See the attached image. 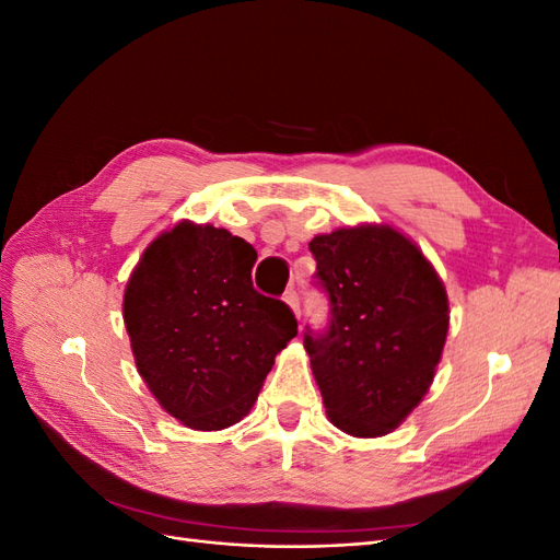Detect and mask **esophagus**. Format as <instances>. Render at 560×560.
<instances>
[{
  "mask_svg": "<svg viewBox=\"0 0 560 560\" xmlns=\"http://www.w3.org/2000/svg\"><path fill=\"white\" fill-rule=\"evenodd\" d=\"M282 299H284L287 306H290V308L294 311V315H296V317H301V303H299V294H296V290H287Z\"/></svg>",
  "mask_w": 560,
  "mask_h": 560,
  "instance_id": "1",
  "label": "esophagus"
}]
</instances>
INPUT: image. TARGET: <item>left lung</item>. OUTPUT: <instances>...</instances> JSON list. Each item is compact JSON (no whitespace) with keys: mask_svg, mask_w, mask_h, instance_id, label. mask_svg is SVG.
Masks as SVG:
<instances>
[{"mask_svg":"<svg viewBox=\"0 0 560 560\" xmlns=\"http://www.w3.org/2000/svg\"><path fill=\"white\" fill-rule=\"evenodd\" d=\"M315 282L329 299L322 331L306 327L327 416L352 436L395 430L425 397L448 331V296L432 264L389 226L315 235Z\"/></svg>","mask_w":560,"mask_h":560,"instance_id":"left-lung-1","label":"left lung"}]
</instances>
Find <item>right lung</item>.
<instances>
[{
    "label": "right lung",
    "mask_w": 560,
    "mask_h": 560,
    "mask_svg": "<svg viewBox=\"0 0 560 560\" xmlns=\"http://www.w3.org/2000/svg\"><path fill=\"white\" fill-rule=\"evenodd\" d=\"M257 249L226 229L182 222L151 243L124 294L140 376L194 430H224L257 399L296 317L252 284Z\"/></svg>",
    "instance_id": "right-lung-1"
}]
</instances>
